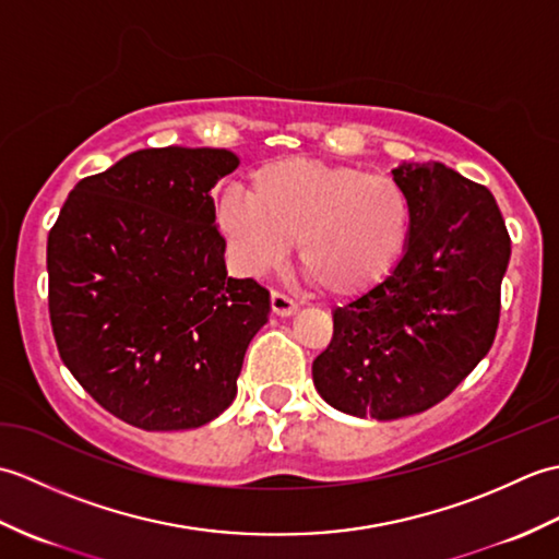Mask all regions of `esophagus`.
Segmentation results:
<instances>
[{
    "mask_svg": "<svg viewBox=\"0 0 559 559\" xmlns=\"http://www.w3.org/2000/svg\"><path fill=\"white\" fill-rule=\"evenodd\" d=\"M295 310H298V302L288 298V295L278 293V290H271V312L273 314L290 317V314H295Z\"/></svg>",
    "mask_w": 559,
    "mask_h": 559,
    "instance_id": "1",
    "label": "esophagus"
}]
</instances>
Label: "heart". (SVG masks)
<instances>
[{"label":"heart","mask_w":559,"mask_h":559,"mask_svg":"<svg viewBox=\"0 0 559 559\" xmlns=\"http://www.w3.org/2000/svg\"><path fill=\"white\" fill-rule=\"evenodd\" d=\"M225 192L216 223L249 273L276 269L298 242L302 271L334 298H362L406 252L413 209L396 180L317 158H278Z\"/></svg>","instance_id":"heart-1"}]
</instances>
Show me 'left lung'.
<instances>
[{
	"label": "left lung",
	"mask_w": 559,
	"mask_h": 559,
	"mask_svg": "<svg viewBox=\"0 0 559 559\" xmlns=\"http://www.w3.org/2000/svg\"><path fill=\"white\" fill-rule=\"evenodd\" d=\"M394 180L413 209L406 254L382 286L336 307L312 362L326 403L377 420L437 406L488 355L512 254L488 187L442 163H403Z\"/></svg>",
	"instance_id": "left-lung-1"
}]
</instances>
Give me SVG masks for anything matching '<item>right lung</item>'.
I'll use <instances>...</instances> for the list:
<instances>
[{
    "label": "right lung",
    "mask_w": 559,
    "mask_h": 559,
    "mask_svg": "<svg viewBox=\"0 0 559 559\" xmlns=\"http://www.w3.org/2000/svg\"><path fill=\"white\" fill-rule=\"evenodd\" d=\"M225 148H144L71 189L47 235L52 334L76 382L141 430L230 406L269 290L230 278L211 187Z\"/></svg>",
    "instance_id": "add662e5"
}]
</instances>
